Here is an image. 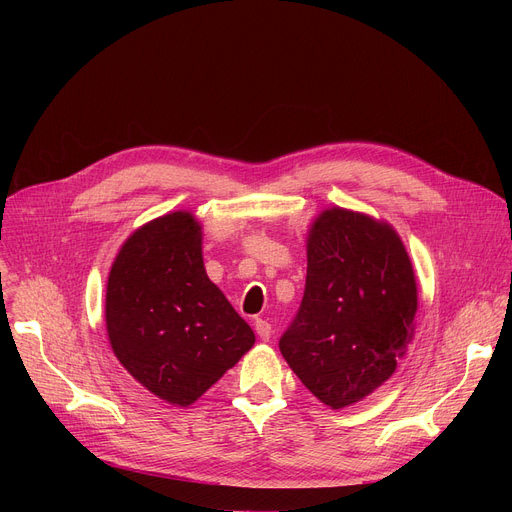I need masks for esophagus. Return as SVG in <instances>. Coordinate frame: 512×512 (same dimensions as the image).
<instances>
[{
    "mask_svg": "<svg viewBox=\"0 0 512 512\" xmlns=\"http://www.w3.org/2000/svg\"><path fill=\"white\" fill-rule=\"evenodd\" d=\"M255 332H257V336L261 338V340H270L272 338V324L267 319H255Z\"/></svg>",
    "mask_w": 512,
    "mask_h": 512,
    "instance_id": "esophagus-1",
    "label": "esophagus"
}]
</instances>
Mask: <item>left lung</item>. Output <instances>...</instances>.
Wrapping results in <instances>:
<instances>
[{
  "mask_svg": "<svg viewBox=\"0 0 512 512\" xmlns=\"http://www.w3.org/2000/svg\"><path fill=\"white\" fill-rule=\"evenodd\" d=\"M415 313V272L394 228L332 207L309 230L305 294L280 353L313 396L342 409L396 371Z\"/></svg>",
  "mask_w": 512,
  "mask_h": 512,
  "instance_id": "8db88e82",
  "label": "left lung"
}]
</instances>
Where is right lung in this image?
Masks as SVG:
<instances>
[{"instance_id":"obj_1","label":"right lung","mask_w":512,"mask_h":512,"mask_svg":"<svg viewBox=\"0 0 512 512\" xmlns=\"http://www.w3.org/2000/svg\"><path fill=\"white\" fill-rule=\"evenodd\" d=\"M105 326L132 378L178 407L193 405L255 342L207 278L201 226L188 211L128 236L107 278Z\"/></svg>"}]
</instances>
